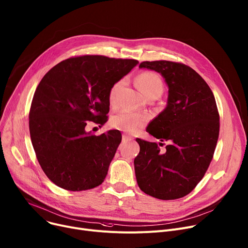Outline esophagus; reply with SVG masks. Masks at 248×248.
<instances>
[{
  "label": "esophagus",
  "mask_w": 248,
  "mask_h": 248,
  "mask_svg": "<svg viewBox=\"0 0 248 248\" xmlns=\"http://www.w3.org/2000/svg\"><path fill=\"white\" fill-rule=\"evenodd\" d=\"M131 140H133V138L127 137V136H125V135H124V136H123V141H124V142H127V141H130Z\"/></svg>",
  "instance_id": "esophagus-1"
}]
</instances>
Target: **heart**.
I'll return each mask as SVG.
<instances>
[{
	"label": "heart",
	"instance_id": "obj_1",
	"mask_svg": "<svg viewBox=\"0 0 248 248\" xmlns=\"http://www.w3.org/2000/svg\"><path fill=\"white\" fill-rule=\"evenodd\" d=\"M137 84L140 92L147 97L152 94H161L163 92V84L161 78L155 73L144 72L138 76ZM122 85V81L113 85L109 91V102L114 101L115 93ZM146 123V117L144 114L131 112L128 110H121L114 114L110 120L111 126L123 130L127 134H135L139 131Z\"/></svg>",
	"mask_w": 248,
	"mask_h": 248
}]
</instances>
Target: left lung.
Instances as JSON below:
<instances>
[{"label":"left lung","mask_w":248,"mask_h":248,"mask_svg":"<svg viewBox=\"0 0 248 248\" xmlns=\"http://www.w3.org/2000/svg\"><path fill=\"white\" fill-rule=\"evenodd\" d=\"M140 68L159 73L169 87L168 105L146 127L160 141L137 139L135 158L138 185L146 194L162 201L188 194L204 176L219 135L216 98L205 80L190 67L170 61L142 62ZM162 143L159 142V145Z\"/></svg>","instance_id":"8db88e82"}]
</instances>
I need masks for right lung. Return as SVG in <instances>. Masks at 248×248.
Masks as SVG:
<instances>
[{
    "instance_id": "add662e5",
    "label": "right lung",
    "mask_w": 248,
    "mask_h": 248,
    "mask_svg": "<svg viewBox=\"0 0 248 248\" xmlns=\"http://www.w3.org/2000/svg\"><path fill=\"white\" fill-rule=\"evenodd\" d=\"M138 63L88 55L64 60L44 76L29 127L40 166L56 186L80 191L103 184L122 134L111 129L96 137L86 125L108 121L110 89Z\"/></svg>"
}]
</instances>
